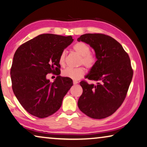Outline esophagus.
Masks as SVG:
<instances>
[{
    "mask_svg": "<svg viewBox=\"0 0 147 147\" xmlns=\"http://www.w3.org/2000/svg\"><path fill=\"white\" fill-rule=\"evenodd\" d=\"M73 83H74V84H76L78 83V81H74Z\"/></svg>",
    "mask_w": 147,
    "mask_h": 147,
    "instance_id": "34e87169",
    "label": "esophagus"
}]
</instances>
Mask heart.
Masks as SVG:
<instances>
[{"label":"heart","mask_w":147,"mask_h":147,"mask_svg":"<svg viewBox=\"0 0 147 147\" xmlns=\"http://www.w3.org/2000/svg\"><path fill=\"white\" fill-rule=\"evenodd\" d=\"M73 50L81 56V59L79 60V63L81 64H83L88 69H92L96 65L97 58L94 54L90 52V47L87 44L83 42H77L74 45ZM65 51H62L59 58V64L61 66H64L65 64ZM84 74L85 69L83 66L76 68H67L62 71V76L63 77L68 78L73 80H79V79L83 78Z\"/></svg>","instance_id":"obj_1"}]
</instances>
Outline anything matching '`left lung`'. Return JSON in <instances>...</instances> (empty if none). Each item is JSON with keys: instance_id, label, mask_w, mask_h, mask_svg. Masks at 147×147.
I'll return each mask as SVG.
<instances>
[{"instance_id": "8db88e82", "label": "left lung", "mask_w": 147, "mask_h": 147, "mask_svg": "<svg viewBox=\"0 0 147 147\" xmlns=\"http://www.w3.org/2000/svg\"><path fill=\"white\" fill-rule=\"evenodd\" d=\"M94 48L97 62L86 76L97 84L82 81L83 94L78 107L93 119H103L112 115L127 96L132 81L133 69L130 59L116 40L102 33H86L78 38Z\"/></svg>"}]
</instances>
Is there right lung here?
<instances>
[{
  "mask_svg": "<svg viewBox=\"0 0 147 147\" xmlns=\"http://www.w3.org/2000/svg\"><path fill=\"white\" fill-rule=\"evenodd\" d=\"M73 41L71 36L45 33L22 44L15 51L10 71L12 89L30 114L45 118L60 109L73 81L59 76V58ZM50 73L58 76L53 83L46 79Z\"/></svg>",
  "mask_w": 147,
  "mask_h": 147,
  "instance_id": "1",
  "label": "right lung"
}]
</instances>
